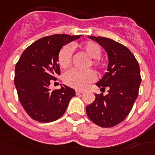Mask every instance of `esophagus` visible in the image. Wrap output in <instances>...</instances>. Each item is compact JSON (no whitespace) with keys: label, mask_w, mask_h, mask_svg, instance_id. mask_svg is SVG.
I'll return each mask as SVG.
<instances>
[{"label":"esophagus","mask_w":155,"mask_h":155,"mask_svg":"<svg viewBox=\"0 0 155 155\" xmlns=\"http://www.w3.org/2000/svg\"><path fill=\"white\" fill-rule=\"evenodd\" d=\"M82 93H83V91H78V90H76V94L77 95L82 94Z\"/></svg>","instance_id":"obj_1"}]
</instances>
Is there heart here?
<instances>
[{
    "label": "heart",
    "mask_w": 155,
    "mask_h": 155,
    "mask_svg": "<svg viewBox=\"0 0 155 155\" xmlns=\"http://www.w3.org/2000/svg\"><path fill=\"white\" fill-rule=\"evenodd\" d=\"M75 47H79V48L89 57L88 61L86 64L87 68L92 67L97 72H100L103 69L104 63L100 58L101 50L97 44L92 41H87L78 46L76 45H72V48H75ZM72 58L73 56L70 47L64 46L58 54V64L61 68H65L69 66L72 62ZM94 73L90 69L79 71L72 68L65 72L63 76V80L66 85L79 90L86 88L89 83H91L94 80Z\"/></svg>",
    "instance_id": "heart-1"
}]
</instances>
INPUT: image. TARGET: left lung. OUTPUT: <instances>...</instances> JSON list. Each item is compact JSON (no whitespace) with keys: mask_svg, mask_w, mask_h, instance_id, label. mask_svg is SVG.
<instances>
[{"mask_svg":"<svg viewBox=\"0 0 155 155\" xmlns=\"http://www.w3.org/2000/svg\"><path fill=\"white\" fill-rule=\"evenodd\" d=\"M101 45L109 58L107 72L97 83L101 91L108 87V94L95 95V101L86 107L88 118L101 127L118 125L130 112L139 94L140 70L134 54L113 39L90 36Z\"/></svg>","mask_w":155,"mask_h":155,"instance_id":"left-lung-1","label":"left lung"}]
</instances>
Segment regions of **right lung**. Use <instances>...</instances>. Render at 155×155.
<instances>
[{
    "label": "right lung",
    "mask_w": 155,
    "mask_h": 155,
    "mask_svg": "<svg viewBox=\"0 0 155 155\" xmlns=\"http://www.w3.org/2000/svg\"><path fill=\"white\" fill-rule=\"evenodd\" d=\"M81 35H54L33 43L22 53L15 68V86L26 113L39 122H52L66 111L75 91L63 85L48 88L51 80L60 75L58 54L61 48Z\"/></svg>",
    "instance_id": "1"
}]
</instances>
